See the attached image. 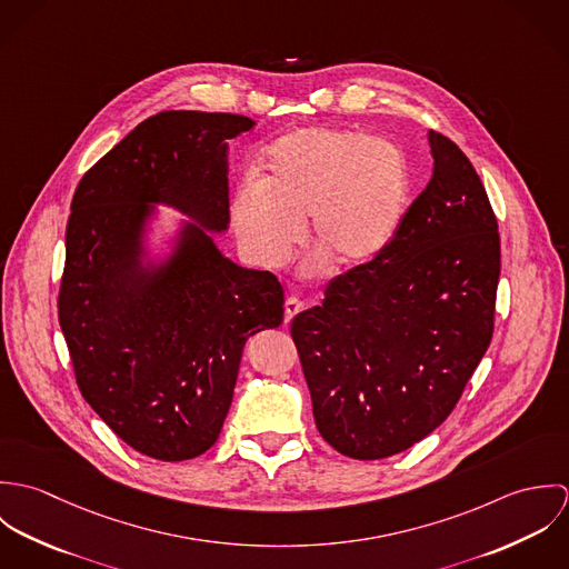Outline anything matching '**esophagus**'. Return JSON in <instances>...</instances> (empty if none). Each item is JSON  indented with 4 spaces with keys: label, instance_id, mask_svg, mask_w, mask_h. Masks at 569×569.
Returning a JSON list of instances; mask_svg holds the SVG:
<instances>
[{
    "label": "esophagus",
    "instance_id": "esophagus-1",
    "mask_svg": "<svg viewBox=\"0 0 569 569\" xmlns=\"http://www.w3.org/2000/svg\"><path fill=\"white\" fill-rule=\"evenodd\" d=\"M300 309H302V302H300L298 298L289 296V298L284 300V322L289 325V322L300 313Z\"/></svg>",
    "mask_w": 569,
    "mask_h": 569
}]
</instances>
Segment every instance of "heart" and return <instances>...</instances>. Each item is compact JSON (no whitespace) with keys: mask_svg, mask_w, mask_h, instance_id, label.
<instances>
[{"mask_svg":"<svg viewBox=\"0 0 569 569\" xmlns=\"http://www.w3.org/2000/svg\"><path fill=\"white\" fill-rule=\"evenodd\" d=\"M409 166L390 140L341 129H300L267 153L262 174L232 199V226L262 267L287 262L302 239L339 267L377 258L406 219Z\"/></svg>","mask_w":569,"mask_h":569,"instance_id":"b5f03b06","label":"heart"}]
</instances>
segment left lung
<instances>
[{
    "mask_svg": "<svg viewBox=\"0 0 569 569\" xmlns=\"http://www.w3.org/2000/svg\"><path fill=\"white\" fill-rule=\"evenodd\" d=\"M429 147L431 181L397 239L291 322L316 425L355 460L401 453L442 425L492 337L497 219L469 158L436 131Z\"/></svg>",
    "mask_w": 569,
    "mask_h": 569,
    "instance_id": "left-lung-1",
    "label": "left lung"
}]
</instances>
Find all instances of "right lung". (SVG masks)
<instances>
[{
    "label": "right lung",
    "instance_id": "right-lung-1",
    "mask_svg": "<svg viewBox=\"0 0 569 569\" xmlns=\"http://www.w3.org/2000/svg\"><path fill=\"white\" fill-rule=\"evenodd\" d=\"M237 113L162 111L82 177L66 232L59 322L81 395L136 451H208L232 406L244 341L282 325L271 271L226 258L228 140ZM160 207L184 219L152 253Z\"/></svg>",
    "mask_w": 569,
    "mask_h": 569
}]
</instances>
